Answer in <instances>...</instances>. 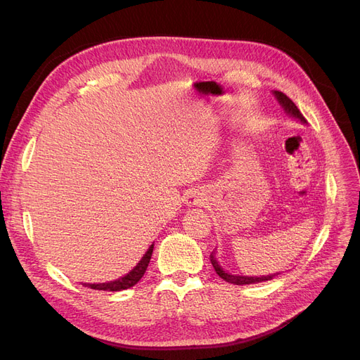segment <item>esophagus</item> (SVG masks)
<instances>
[{
    "mask_svg": "<svg viewBox=\"0 0 360 360\" xmlns=\"http://www.w3.org/2000/svg\"><path fill=\"white\" fill-rule=\"evenodd\" d=\"M204 195L201 192H192L191 195H188L186 204L188 205H202L204 204Z\"/></svg>",
    "mask_w": 360,
    "mask_h": 360,
    "instance_id": "esophagus-1",
    "label": "esophagus"
}]
</instances>
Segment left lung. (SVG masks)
<instances>
[{
  "label": "left lung",
  "mask_w": 360,
  "mask_h": 360,
  "mask_svg": "<svg viewBox=\"0 0 360 360\" xmlns=\"http://www.w3.org/2000/svg\"><path fill=\"white\" fill-rule=\"evenodd\" d=\"M275 97L279 101V103L284 106V110L287 114H290L291 117H296L299 118L302 123H307V118H304L302 115V112L299 111V108L294 105V102L290 99V97L287 94H284L282 91H275ZM210 261L216 270V274L219 275L224 281L230 282V284H234V285H246V284H257V282H263V281H269L274 278L275 275H267V276H261V278H254V276H234V275H230V274H225V271L221 269V266L217 264V261L213 255H210Z\"/></svg>",
  "instance_id": "obj_1"
}]
</instances>
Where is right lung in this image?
I'll use <instances>...</instances> for the list:
<instances>
[{
    "mask_svg": "<svg viewBox=\"0 0 360 360\" xmlns=\"http://www.w3.org/2000/svg\"><path fill=\"white\" fill-rule=\"evenodd\" d=\"M153 248H155L153 245L150 246V249L147 250L143 259L139 261L138 266L132 271H129L126 276L120 278L117 281H112V282H103V284H84V285L89 288H93V290H103V291H122V290H127L130 287H134L136 282L144 276L150 259H151V254H153Z\"/></svg>",
    "mask_w": 360,
    "mask_h": 360,
    "instance_id": "add662e5",
    "label": "right lung"
}]
</instances>
